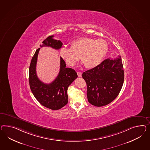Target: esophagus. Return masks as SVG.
<instances>
[{
    "instance_id": "esophagus-1",
    "label": "esophagus",
    "mask_w": 150,
    "mask_h": 150,
    "mask_svg": "<svg viewBox=\"0 0 150 150\" xmlns=\"http://www.w3.org/2000/svg\"><path fill=\"white\" fill-rule=\"evenodd\" d=\"M77 75L79 77H81L82 76V73L81 72H77Z\"/></svg>"
}]
</instances>
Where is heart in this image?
Returning <instances> with one entry per match:
<instances>
[{
  "instance_id": "1",
  "label": "heart",
  "mask_w": 150,
  "mask_h": 150,
  "mask_svg": "<svg viewBox=\"0 0 150 150\" xmlns=\"http://www.w3.org/2000/svg\"><path fill=\"white\" fill-rule=\"evenodd\" d=\"M108 51V45L102 39L82 37L74 41L71 47L60 50L61 57L70 66H74L80 57L87 69H93L101 63Z\"/></svg>"
}]
</instances>
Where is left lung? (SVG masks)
Segmentation results:
<instances>
[{
	"label": "left lung",
	"instance_id": "8db88e82",
	"mask_svg": "<svg viewBox=\"0 0 150 150\" xmlns=\"http://www.w3.org/2000/svg\"><path fill=\"white\" fill-rule=\"evenodd\" d=\"M86 82L88 101L98 107L106 105L117 97L124 81L121 57L108 58L82 74Z\"/></svg>",
	"mask_w": 150,
	"mask_h": 150
}]
</instances>
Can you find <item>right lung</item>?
<instances>
[{
    "mask_svg": "<svg viewBox=\"0 0 150 150\" xmlns=\"http://www.w3.org/2000/svg\"><path fill=\"white\" fill-rule=\"evenodd\" d=\"M51 35L42 41L40 47L49 46L59 50L63 45L60 40L53 39ZM40 48L37 49L32 58L29 69V82L34 96L42 105L53 110H59L68 103L67 90L69 86L77 77L74 69L67 68L65 62L61 57L60 70L56 79L46 84L41 81L37 76L36 65Z\"/></svg>",
    "mask_w": 150,
    "mask_h": 150,
    "instance_id": "right-lung-1",
    "label": "right lung"
}]
</instances>
